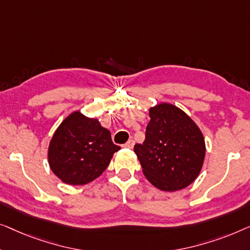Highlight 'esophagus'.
<instances>
[{"instance_id":"obj_1","label":"esophagus","mask_w":250,"mask_h":250,"mask_svg":"<svg viewBox=\"0 0 250 250\" xmlns=\"http://www.w3.org/2000/svg\"><path fill=\"white\" fill-rule=\"evenodd\" d=\"M133 145H135V142H133L132 139H130V140H128V142H126L125 145H124V147H125V148H130L131 149L132 147H133Z\"/></svg>"}]
</instances>
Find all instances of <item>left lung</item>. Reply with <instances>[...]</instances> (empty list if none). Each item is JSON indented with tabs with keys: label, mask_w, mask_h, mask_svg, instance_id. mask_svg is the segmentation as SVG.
<instances>
[{
	"label": "left lung",
	"mask_w": 250,
	"mask_h": 250,
	"mask_svg": "<svg viewBox=\"0 0 250 250\" xmlns=\"http://www.w3.org/2000/svg\"><path fill=\"white\" fill-rule=\"evenodd\" d=\"M149 118L145 142L133 147L146 179L163 191L188 187L205 159L202 131L184 111L168 103L150 107Z\"/></svg>",
	"instance_id": "8db88e82"
}]
</instances>
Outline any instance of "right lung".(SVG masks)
Instances as JSON below:
<instances>
[{"label": "right lung", "instance_id": "right-lung-1", "mask_svg": "<svg viewBox=\"0 0 250 250\" xmlns=\"http://www.w3.org/2000/svg\"><path fill=\"white\" fill-rule=\"evenodd\" d=\"M119 149L97 119L76 111L55 130L48 146V164L64 184L82 186L100 177Z\"/></svg>", "mask_w": 250, "mask_h": 250}]
</instances>
